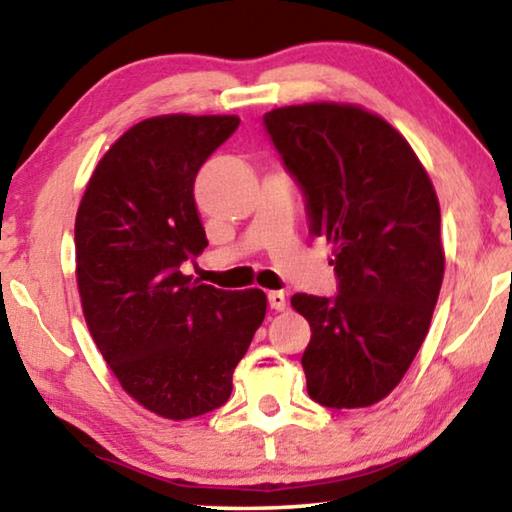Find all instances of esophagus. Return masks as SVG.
<instances>
[{
  "mask_svg": "<svg viewBox=\"0 0 512 512\" xmlns=\"http://www.w3.org/2000/svg\"><path fill=\"white\" fill-rule=\"evenodd\" d=\"M268 305L275 311L287 309V296H284L282 291H268Z\"/></svg>",
  "mask_w": 512,
  "mask_h": 512,
  "instance_id": "esophagus-1",
  "label": "esophagus"
}]
</instances>
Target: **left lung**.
I'll return each instance as SVG.
<instances>
[{
  "instance_id": "obj_1",
  "label": "left lung",
  "mask_w": 512,
  "mask_h": 512,
  "mask_svg": "<svg viewBox=\"0 0 512 512\" xmlns=\"http://www.w3.org/2000/svg\"><path fill=\"white\" fill-rule=\"evenodd\" d=\"M264 128L305 196L309 232L334 246L339 293L291 298L311 327L309 397L370 406L400 384L429 332L445 273L436 192L409 142L363 108H275Z\"/></svg>"
}]
</instances>
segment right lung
I'll return each mask as SVG.
<instances>
[{
  "mask_svg": "<svg viewBox=\"0 0 512 512\" xmlns=\"http://www.w3.org/2000/svg\"><path fill=\"white\" fill-rule=\"evenodd\" d=\"M235 115H167L135 124L94 169L74 225L85 323L124 391L189 420L219 409L266 316L259 289L198 284L180 266L203 253L194 183L237 131Z\"/></svg>",
  "mask_w": 512,
  "mask_h": 512,
  "instance_id": "1",
  "label": "right lung"
}]
</instances>
